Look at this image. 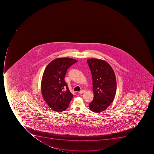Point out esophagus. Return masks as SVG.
I'll use <instances>...</instances> for the list:
<instances>
[{"label": "esophagus", "instance_id": "34e87169", "mask_svg": "<svg viewBox=\"0 0 154 154\" xmlns=\"http://www.w3.org/2000/svg\"><path fill=\"white\" fill-rule=\"evenodd\" d=\"M85 92V90H82V91H79V93H80V94H83V93H84Z\"/></svg>", "mask_w": 154, "mask_h": 154}]
</instances>
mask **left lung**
I'll return each instance as SVG.
<instances>
[{
	"mask_svg": "<svg viewBox=\"0 0 154 154\" xmlns=\"http://www.w3.org/2000/svg\"><path fill=\"white\" fill-rule=\"evenodd\" d=\"M92 75L94 97L89 103L93 112L105 110L114 100L116 90L115 74L106 62L97 59L87 60Z\"/></svg>",
	"mask_w": 154,
	"mask_h": 154,
	"instance_id": "obj_1",
	"label": "left lung"
}]
</instances>
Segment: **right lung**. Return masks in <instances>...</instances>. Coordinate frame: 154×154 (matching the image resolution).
Returning <instances> with one entry per match:
<instances>
[{"instance_id": "right-lung-1", "label": "right lung", "mask_w": 154, "mask_h": 154, "mask_svg": "<svg viewBox=\"0 0 154 154\" xmlns=\"http://www.w3.org/2000/svg\"><path fill=\"white\" fill-rule=\"evenodd\" d=\"M78 61L70 58H59L45 68L41 81L42 95L50 108L61 112L68 108L73 97L64 81L67 69Z\"/></svg>"}]
</instances>
